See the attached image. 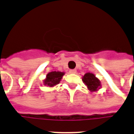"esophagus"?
Listing matches in <instances>:
<instances>
[{
	"instance_id": "34e87169",
	"label": "esophagus",
	"mask_w": 134,
	"mask_h": 134,
	"mask_svg": "<svg viewBox=\"0 0 134 134\" xmlns=\"http://www.w3.org/2000/svg\"><path fill=\"white\" fill-rule=\"evenodd\" d=\"M70 73H72V74H75L77 72V70L75 69H72V70H69Z\"/></svg>"
}]
</instances>
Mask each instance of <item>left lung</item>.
<instances>
[{"instance_id": "1", "label": "left lung", "mask_w": 134, "mask_h": 134, "mask_svg": "<svg viewBox=\"0 0 134 134\" xmlns=\"http://www.w3.org/2000/svg\"><path fill=\"white\" fill-rule=\"evenodd\" d=\"M83 81L86 83L88 89L92 92L97 91L100 86V81L92 73H86L83 77Z\"/></svg>"}]
</instances>
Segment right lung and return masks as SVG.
<instances>
[{"label":"right lung","mask_w":134,"mask_h":134,"mask_svg":"<svg viewBox=\"0 0 134 134\" xmlns=\"http://www.w3.org/2000/svg\"><path fill=\"white\" fill-rule=\"evenodd\" d=\"M64 75V72L59 71H53L49 72L46 76V79L44 81V83L49 87H53L59 83Z\"/></svg>","instance_id":"1"}]
</instances>
